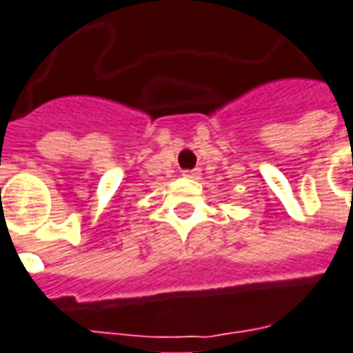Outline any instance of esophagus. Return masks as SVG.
Masks as SVG:
<instances>
[{
  "label": "esophagus",
  "instance_id": "obj_1",
  "mask_svg": "<svg viewBox=\"0 0 353 353\" xmlns=\"http://www.w3.org/2000/svg\"><path fill=\"white\" fill-rule=\"evenodd\" d=\"M185 177H191V179H199V176H201V172L199 170H187V172H183Z\"/></svg>",
  "mask_w": 353,
  "mask_h": 353
}]
</instances>
